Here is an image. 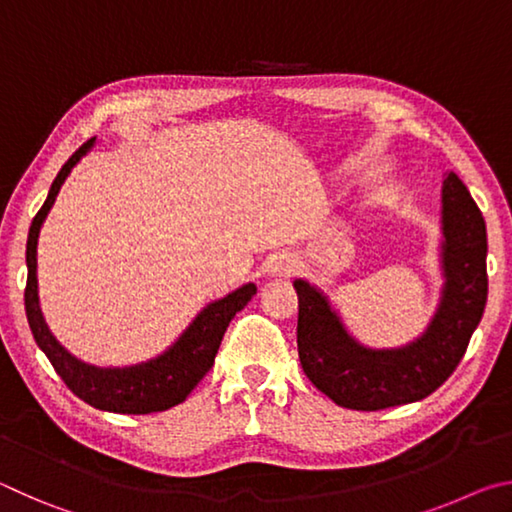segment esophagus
<instances>
[{"mask_svg": "<svg viewBox=\"0 0 512 512\" xmlns=\"http://www.w3.org/2000/svg\"><path fill=\"white\" fill-rule=\"evenodd\" d=\"M293 271H296V264H293V259H289V257H275V259H271V264H268V273L271 275H291Z\"/></svg>", "mask_w": 512, "mask_h": 512, "instance_id": "34e87169", "label": "esophagus"}]
</instances>
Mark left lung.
<instances>
[{
	"instance_id": "left-lung-1",
	"label": "left lung",
	"mask_w": 512,
	"mask_h": 512,
	"mask_svg": "<svg viewBox=\"0 0 512 512\" xmlns=\"http://www.w3.org/2000/svg\"><path fill=\"white\" fill-rule=\"evenodd\" d=\"M445 291L436 318L400 350H368L352 341L325 296L305 280L298 291V357L311 384L339 406L381 411L424 400L461 363L488 300V235L463 180H443Z\"/></svg>"
}]
</instances>
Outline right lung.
Returning a JSON list of instances; mask_svg holds the SVG:
<instances>
[{"label":"right lung","instance_id":"right-lung-1","mask_svg":"<svg viewBox=\"0 0 512 512\" xmlns=\"http://www.w3.org/2000/svg\"><path fill=\"white\" fill-rule=\"evenodd\" d=\"M92 140L85 142L72 158H69L63 169L58 171L54 183H51L49 196L45 205L40 207L38 214L33 216L29 239H27V289H24V309H27V320L31 327L33 339L38 348L47 354V359L58 377L65 381V386L83 402H88L94 409L112 411V413H128V415H146L167 411L171 406L185 402V397L194 391L207 370L212 368L216 352H219L221 339L228 329L230 320L235 318L237 311L248 305V300L255 296V284L237 289L230 296L219 302H212L196 316L187 332L173 343L162 357L153 359L142 366L131 368H97L88 366L79 359H74L63 345H60L45 325V318L38 307V280H36V246L38 232L45 221L47 212L54 205L60 185L65 183L67 173L72 171L81 155L90 151Z\"/></svg>","mask_w":512,"mask_h":512}]
</instances>
